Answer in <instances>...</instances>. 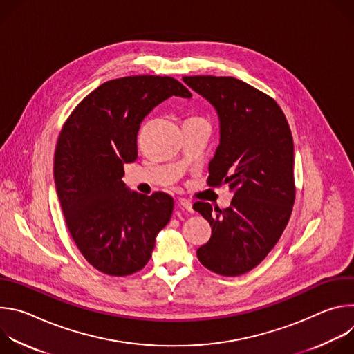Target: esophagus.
I'll list each match as a JSON object with an SVG mask.
<instances>
[{
	"mask_svg": "<svg viewBox=\"0 0 354 354\" xmlns=\"http://www.w3.org/2000/svg\"><path fill=\"white\" fill-rule=\"evenodd\" d=\"M176 206H178L179 209H182V210H186V212H193L192 203H190L189 200H186V198H179V200L176 201Z\"/></svg>",
	"mask_w": 354,
	"mask_h": 354,
	"instance_id": "obj_1",
	"label": "esophagus"
}]
</instances>
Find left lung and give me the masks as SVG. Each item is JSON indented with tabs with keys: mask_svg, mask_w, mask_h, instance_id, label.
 <instances>
[{
	"mask_svg": "<svg viewBox=\"0 0 354 354\" xmlns=\"http://www.w3.org/2000/svg\"><path fill=\"white\" fill-rule=\"evenodd\" d=\"M183 82L206 97L220 119V145L209 165V186L228 183L231 206L205 201L193 209L212 225L197 249L200 263L221 276L258 266L281 236L295 198L294 144L276 100L234 77L194 75Z\"/></svg>",
	"mask_w": 354,
	"mask_h": 354,
	"instance_id": "8db88e82",
	"label": "left lung"
}]
</instances>
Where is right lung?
Masks as SVG:
<instances>
[{
    "instance_id": "right-lung-1",
    "label": "right lung",
    "mask_w": 354,
    "mask_h": 354,
    "mask_svg": "<svg viewBox=\"0 0 354 354\" xmlns=\"http://www.w3.org/2000/svg\"><path fill=\"white\" fill-rule=\"evenodd\" d=\"M171 96L192 97L172 77L133 75L86 95L64 123L55 154L56 190L68 231L99 272L129 276L149 261L174 198L130 192L123 165L137 158L144 118Z\"/></svg>"
}]
</instances>
